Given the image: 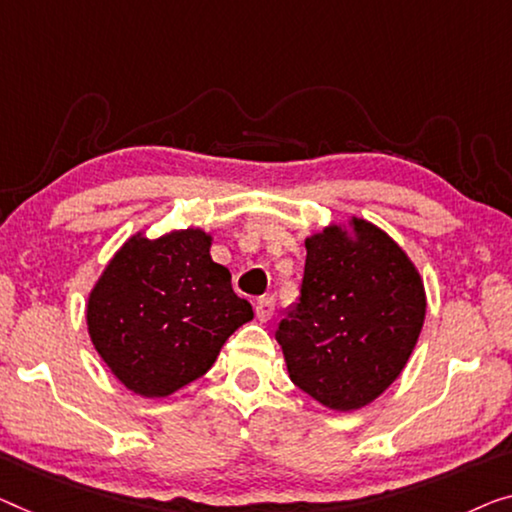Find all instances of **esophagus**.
Wrapping results in <instances>:
<instances>
[{"mask_svg":"<svg viewBox=\"0 0 512 512\" xmlns=\"http://www.w3.org/2000/svg\"><path fill=\"white\" fill-rule=\"evenodd\" d=\"M273 310H276V301H273V296H262V299L255 303V315L259 322H269L273 317Z\"/></svg>","mask_w":512,"mask_h":512,"instance_id":"obj_1","label":"esophagus"}]
</instances>
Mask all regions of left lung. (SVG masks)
Segmentation results:
<instances>
[{
    "label": "left lung",
    "instance_id": "1",
    "mask_svg": "<svg viewBox=\"0 0 512 512\" xmlns=\"http://www.w3.org/2000/svg\"><path fill=\"white\" fill-rule=\"evenodd\" d=\"M305 239L299 301L276 340L296 386L335 411L361 409L400 377L425 319L416 266L386 232L354 218Z\"/></svg>",
    "mask_w": 512,
    "mask_h": 512
}]
</instances>
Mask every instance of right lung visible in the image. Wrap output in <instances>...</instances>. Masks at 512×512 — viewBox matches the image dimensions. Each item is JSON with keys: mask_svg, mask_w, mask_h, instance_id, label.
<instances>
[{"mask_svg": "<svg viewBox=\"0 0 512 512\" xmlns=\"http://www.w3.org/2000/svg\"><path fill=\"white\" fill-rule=\"evenodd\" d=\"M202 230L135 234L91 289L87 326L121 384L165 398L207 372L230 335L253 319Z\"/></svg>", "mask_w": 512, "mask_h": 512, "instance_id": "1", "label": "right lung"}]
</instances>
